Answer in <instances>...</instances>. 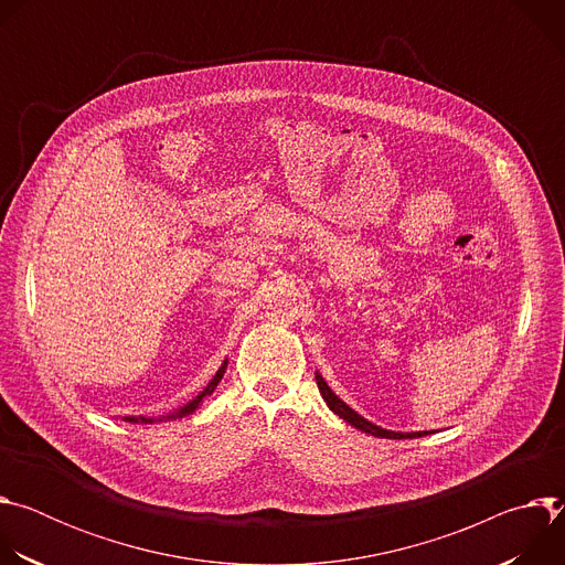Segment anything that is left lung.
Returning <instances> with one entry per match:
<instances>
[{
	"instance_id": "1",
	"label": "left lung",
	"mask_w": 565,
	"mask_h": 565,
	"mask_svg": "<svg viewBox=\"0 0 565 565\" xmlns=\"http://www.w3.org/2000/svg\"><path fill=\"white\" fill-rule=\"evenodd\" d=\"M315 380H317V386H319V393L324 395V399H327V405L331 407V412L333 414H338L342 420H347L351 427H355V429H360V431H364V434H371V436H377V438H393V440H402V438H420V436H427V431H414V434H399V431H386V429H382V427H375V425H371L369 420H364L360 414H355L347 402H342L333 391H331V386L324 382V377H321L319 373L315 375Z\"/></svg>"
}]
</instances>
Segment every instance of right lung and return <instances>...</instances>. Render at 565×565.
Here are the masks:
<instances>
[{
	"mask_svg": "<svg viewBox=\"0 0 565 565\" xmlns=\"http://www.w3.org/2000/svg\"><path fill=\"white\" fill-rule=\"evenodd\" d=\"M225 364H227V362H223V366L216 371V375L210 380V384L203 388V393H201V395H196V397L190 402V405H185L183 409H179L177 414H172V416H168V418H183V416L192 414V412H194V409L201 405V399H203L205 395H210V393L216 388V384L221 382V377H223V373H225ZM125 420H129V423H153V418H145V416H138V418L129 416V418H125ZM160 420H163V418H160Z\"/></svg>",
	"mask_w": 565,
	"mask_h": 565,
	"instance_id": "right-lung-1",
	"label": "right lung"
}]
</instances>
